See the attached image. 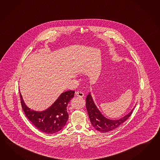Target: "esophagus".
<instances>
[{
    "instance_id": "esophagus-1",
    "label": "esophagus",
    "mask_w": 160,
    "mask_h": 160,
    "mask_svg": "<svg viewBox=\"0 0 160 160\" xmlns=\"http://www.w3.org/2000/svg\"><path fill=\"white\" fill-rule=\"evenodd\" d=\"M76 96H78L79 98H83L84 96V94L81 91H78L76 93Z\"/></svg>"
}]
</instances>
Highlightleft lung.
Returning <instances> with one entry per match:
<instances>
[{"label": "left lung", "mask_w": 160, "mask_h": 160, "mask_svg": "<svg viewBox=\"0 0 160 160\" xmlns=\"http://www.w3.org/2000/svg\"><path fill=\"white\" fill-rule=\"evenodd\" d=\"M85 105L89 119L92 124L93 127L96 130L101 132H111L117 128L131 116L134 110L132 109L130 113L120 119L113 121L103 117V115L100 113L99 110L97 108L95 104H94L90 93L86 98Z\"/></svg>", "instance_id": "1"}]
</instances>
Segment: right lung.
Masks as SVG:
<instances>
[{
	"label": "right lung",
	"mask_w": 160,
	"mask_h": 160,
	"mask_svg": "<svg viewBox=\"0 0 160 160\" xmlns=\"http://www.w3.org/2000/svg\"><path fill=\"white\" fill-rule=\"evenodd\" d=\"M21 103L25 115L39 130L46 134H54L64 128L68 119V104L74 97V91L62 93L58 99L46 110L37 112L26 106L21 93Z\"/></svg>",
	"instance_id": "right-lung-1"
}]
</instances>
